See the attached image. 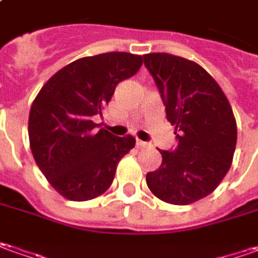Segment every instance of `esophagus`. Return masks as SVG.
<instances>
[{
	"label": "esophagus",
	"instance_id": "1",
	"mask_svg": "<svg viewBox=\"0 0 258 258\" xmlns=\"http://www.w3.org/2000/svg\"><path fill=\"white\" fill-rule=\"evenodd\" d=\"M150 144L147 141H141V140H137V147L138 148H144V147H148Z\"/></svg>",
	"mask_w": 258,
	"mask_h": 258
}]
</instances>
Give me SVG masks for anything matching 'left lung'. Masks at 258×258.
Instances as JSON below:
<instances>
[{
	"mask_svg": "<svg viewBox=\"0 0 258 258\" xmlns=\"http://www.w3.org/2000/svg\"><path fill=\"white\" fill-rule=\"evenodd\" d=\"M143 58L177 138L174 150H160L163 161L147 173V185L165 203L191 204L216 190L231 167L234 114L220 85L197 62L164 52Z\"/></svg>",
	"mask_w": 258,
	"mask_h": 258,
	"instance_id": "left-lung-1",
	"label": "left lung"
}]
</instances>
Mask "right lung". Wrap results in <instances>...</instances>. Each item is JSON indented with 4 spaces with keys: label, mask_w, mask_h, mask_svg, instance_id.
<instances>
[{
    "label": "right lung",
    "mask_w": 258,
    "mask_h": 258,
    "mask_svg": "<svg viewBox=\"0 0 258 258\" xmlns=\"http://www.w3.org/2000/svg\"><path fill=\"white\" fill-rule=\"evenodd\" d=\"M143 57L105 52L61 68L31 105L28 136L32 156L49 184L68 200L87 201L110 188L117 164L136 138L95 130L115 87L137 73Z\"/></svg>",
    "instance_id": "right-lung-1"
}]
</instances>
